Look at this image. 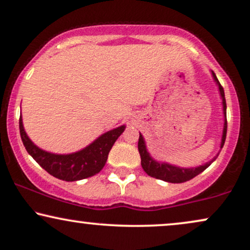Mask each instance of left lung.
Here are the masks:
<instances>
[{"mask_svg": "<svg viewBox=\"0 0 250 250\" xmlns=\"http://www.w3.org/2000/svg\"><path fill=\"white\" fill-rule=\"evenodd\" d=\"M212 73V76H213L214 82L217 83L218 89H219V94L221 97V104H223V112H224V128H223V135H221V143H220V148H223L225 140H226V132H227V119H226V100H225V92L224 88L221 87V84L218 81L217 76L213 72ZM138 149H139L140 158H141V167L146 172L147 175H149L150 177L158 178V180H162L165 182H169V183H183V182H187L191 180V178L196 177L197 175H199L200 172L204 171L206 168L210 167V165L214 161L215 159L218 158L219 153L214 156L211 161L204 163V165L198 166V167L195 168H183L178 167V166L170 165L168 162H161L156 161L155 159H153L150 156L146 147V143H145V139L143 134L140 133L139 135V143H138Z\"/></svg>", "mask_w": 250, "mask_h": 250, "instance_id": "obj_1", "label": "left lung"}]
</instances>
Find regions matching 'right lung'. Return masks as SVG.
<instances>
[{
  "label": "right lung",
  "mask_w": 250,
  "mask_h": 250,
  "mask_svg": "<svg viewBox=\"0 0 250 250\" xmlns=\"http://www.w3.org/2000/svg\"><path fill=\"white\" fill-rule=\"evenodd\" d=\"M125 127V125H122L105 132L87 147L75 153L54 154L39 148L31 141L24 130L21 116L20 117L21 138L27 153L48 174L67 182L80 181L98 174L105 166L109 152Z\"/></svg>",
  "instance_id": "right-lung-1"
}]
</instances>
